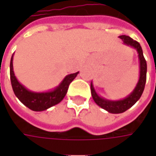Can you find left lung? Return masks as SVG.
Here are the masks:
<instances>
[{
  "mask_svg": "<svg viewBox=\"0 0 156 156\" xmlns=\"http://www.w3.org/2000/svg\"><path fill=\"white\" fill-rule=\"evenodd\" d=\"M119 38L122 40L124 45L133 48L137 51L138 58H139V64H140V75H139V80L135 89L124 99L117 100V101H111V100L105 99L103 97L100 96L99 94L96 93L94 87L93 82H91V86H90L91 94H92L94 102L101 108L107 110L111 114H121L128 110L133 105H135V102L141 98L144 87H145L146 79H147V62L143 56V52H142L140 43L137 42L136 41H134L128 35H120Z\"/></svg>",
  "mask_w": 156,
  "mask_h": 156,
  "instance_id": "left-lung-1",
  "label": "left lung"
}]
</instances>
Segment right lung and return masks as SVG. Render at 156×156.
Here are the masks:
<instances>
[{"label":"right lung","instance_id":"add662e5","mask_svg":"<svg viewBox=\"0 0 156 156\" xmlns=\"http://www.w3.org/2000/svg\"><path fill=\"white\" fill-rule=\"evenodd\" d=\"M13 56L10 61V80L15 96L21 103L33 111H44L61 102L68 92L69 84L79 74H70L65 76L62 81L55 88L48 92H34L21 84L15 77L13 68Z\"/></svg>","mask_w":156,"mask_h":156}]
</instances>
